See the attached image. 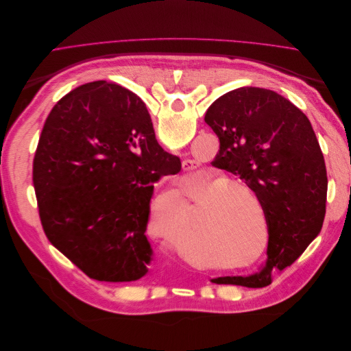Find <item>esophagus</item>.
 I'll return each instance as SVG.
<instances>
[{
  "instance_id": "1",
  "label": "esophagus",
  "mask_w": 351,
  "mask_h": 351,
  "mask_svg": "<svg viewBox=\"0 0 351 351\" xmlns=\"http://www.w3.org/2000/svg\"><path fill=\"white\" fill-rule=\"evenodd\" d=\"M195 164L190 161V159H186V161H183V169L184 171H192V169H195Z\"/></svg>"
}]
</instances>
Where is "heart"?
<instances>
[{"label":"heart","instance_id":"obj_1","mask_svg":"<svg viewBox=\"0 0 351 351\" xmlns=\"http://www.w3.org/2000/svg\"><path fill=\"white\" fill-rule=\"evenodd\" d=\"M205 193L209 195L202 208L197 239L206 243L212 254L221 259V267H226L227 261L247 259L258 250L261 221L263 240L258 259L268 246V219L258 193L249 184L230 182L221 174L210 176L193 196L199 197ZM161 200L165 202L164 212L174 226H183L187 221L189 202L182 190H171ZM184 256L190 258V253L184 252Z\"/></svg>","mask_w":351,"mask_h":351}]
</instances>
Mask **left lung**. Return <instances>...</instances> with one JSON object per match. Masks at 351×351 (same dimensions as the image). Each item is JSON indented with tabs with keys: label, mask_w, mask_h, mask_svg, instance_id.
I'll return each instance as SVG.
<instances>
[{
	"label": "left lung",
	"mask_w": 351,
	"mask_h": 351,
	"mask_svg": "<svg viewBox=\"0 0 351 351\" xmlns=\"http://www.w3.org/2000/svg\"><path fill=\"white\" fill-rule=\"evenodd\" d=\"M205 121L219 139L212 165L239 176L258 193L268 219V259L259 274L217 284L261 287L300 256L324 224L328 177L307 117L280 93L239 88L210 105Z\"/></svg>",
	"instance_id": "1"
}]
</instances>
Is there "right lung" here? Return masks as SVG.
<instances>
[{
	"mask_svg": "<svg viewBox=\"0 0 351 351\" xmlns=\"http://www.w3.org/2000/svg\"><path fill=\"white\" fill-rule=\"evenodd\" d=\"M182 169L155 139L145 102L105 80L73 89L51 110L34 159L42 228L88 275L108 282L147 274L154 183Z\"/></svg>",
	"mask_w": 351,
	"mask_h": 351,
	"instance_id": "right-lung-1",
	"label": "right lung"
}]
</instances>
